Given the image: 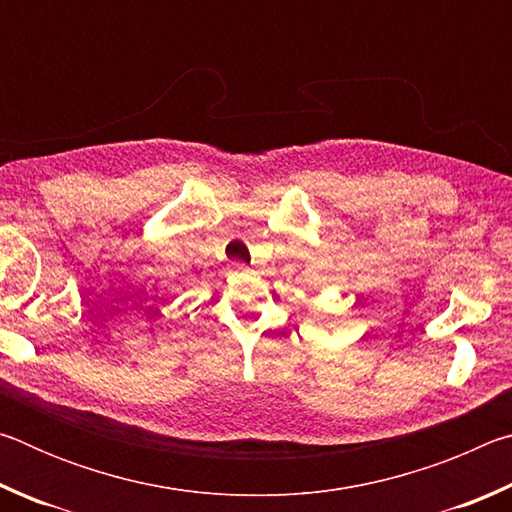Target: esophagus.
I'll use <instances>...</instances> for the list:
<instances>
[{
	"instance_id": "obj_1",
	"label": "esophagus",
	"mask_w": 512,
	"mask_h": 512,
	"mask_svg": "<svg viewBox=\"0 0 512 512\" xmlns=\"http://www.w3.org/2000/svg\"><path fill=\"white\" fill-rule=\"evenodd\" d=\"M230 271L235 273V275H244V273H248V266H246V264H239V262H237V264H232V266H230Z\"/></svg>"
}]
</instances>
